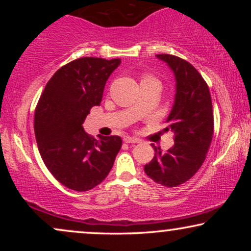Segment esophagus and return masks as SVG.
Returning a JSON list of instances; mask_svg holds the SVG:
<instances>
[{
	"mask_svg": "<svg viewBox=\"0 0 251 251\" xmlns=\"http://www.w3.org/2000/svg\"><path fill=\"white\" fill-rule=\"evenodd\" d=\"M123 142L126 143V144H137V143H139V139L133 138V137L126 136L125 138H123Z\"/></svg>",
	"mask_w": 251,
	"mask_h": 251,
	"instance_id": "obj_1",
	"label": "esophagus"
}]
</instances>
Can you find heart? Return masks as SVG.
<instances>
[{"mask_svg": "<svg viewBox=\"0 0 251 251\" xmlns=\"http://www.w3.org/2000/svg\"><path fill=\"white\" fill-rule=\"evenodd\" d=\"M146 78H152V77H150V76H145V77L143 78V80H146Z\"/></svg>", "mask_w": 251, "mask_h": 251, "instance_id": "1", "label": "heart"}]
</instances>
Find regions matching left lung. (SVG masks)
Masks as SVG:
<instances>
[{
    "mask_svg": "<svg viewBox=\"0 0 251 251\" xmlns=\"http://www.w3.org/2000/svg\"><path fill=\"white\" fill-rule=\"evenodd\" d=\"M156 57L174 72L175 102L166 130L174 131V146L155 155L144 167L151 179L166 187H176L191 179L204 162L214 136V112L207 82L188 61L173 54Z\"/></svg>",
    "mask_w": 251,
    "mask_h": 251,
    "instance_id": "1",
    "label": "left lung"
}]
</instances>
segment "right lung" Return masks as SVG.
Segmentation results:
<instances>
[{"instance_id": "add662e5", "label": "right lung", "mask_w": 251, "mask_h": 251, "mask_svg": "<svg viewBox=\"0 0 251 251\" xmlns=\"http://www.w3.org/2000/svg\"><path fill=\"white\" fill-rule=\"evenodd\" d=\"M121 59L83 57L60 67L48 82L35 108L34 131L41 157L56 179L85 192L107 177L122 146L119 136L96 139L83 130L91 107Z\"/></svg>"}]
</instances>
